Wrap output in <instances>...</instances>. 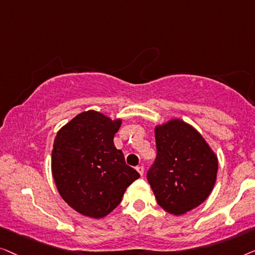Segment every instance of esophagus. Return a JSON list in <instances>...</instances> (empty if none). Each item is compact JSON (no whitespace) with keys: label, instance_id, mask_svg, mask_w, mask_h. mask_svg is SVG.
I'll use <instances>...</instances> for the list:
<instances>
[{"label":"esophagus","instance_id":"1","mask_svg":"<svg viewBox=\"0 0 255 255\" xmlns=\"http://www.w3.org/2000/svg\"><path fill=\"white\" fill-rule=\"evenodd\" d=\"M136 171L138 172L139 175H143V173H144V167L142 165H139V166H136Z\"/></svg>","mask_w":255,"mask_h":255}]
</instances>
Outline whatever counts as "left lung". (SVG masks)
<instances>
[{
  "label": "left lung",
  "instance_id": "left-lung-1",
  "mask_svg": "<svg viewBox=\"0 0 255 255\" xmlns=\"http://www.w3.org/2000/svg\"><path fill=\"white\" fill-rule=\"evenodd\" d=\"M156 162L148 181L157 203L180 216L203 203L217 179L218 158L196 129L181 119L155 126Z\"/></svg>",
  "mask_w": 255,
  "mask_h": 255
}]
</instances>
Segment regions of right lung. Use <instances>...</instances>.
<instances>
[{
	"label": "right lung",
	"instance_id": "add662e5",
	"mask_svg": "<svg viewBox=\"0 0 255 255\" xmlns=\"http://www.w3.org/2000/svg\"><path fill=\"white\" fill-rule=\"evenodd\" d=\"M123 120L95 110L77 114L56 132L52 174L68 206L83 216L103 218L116 209L139 178L125 162L113 138Z\"/></svg>",
	"mask_w": 255,
	"mask_h": 255
}]
</instances>
